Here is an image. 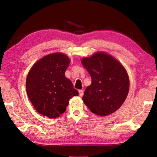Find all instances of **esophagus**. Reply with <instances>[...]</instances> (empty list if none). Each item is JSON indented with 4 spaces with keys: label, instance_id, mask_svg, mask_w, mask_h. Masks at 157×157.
<instances>
[{
    "label": "esophagus",
    "instance_id": "obj_1",
    "mask_svg": "<svg viewBox=\"0 0 157 157\" xmlns=\"http://www.w3.org/2000/svg\"><path fill=\"white\" fill-rule=\"evenodd\" d=\"M79 94L80 97H82L83 95V90H82V89H81V90H79Z\"/></svg>",
    "mask_w": 157,
    "mask_h": 157
}]
</instances>
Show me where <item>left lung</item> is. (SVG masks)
Masks as SVG:
<instances>
[{
  "mask_svg": "<svg viewBox=\"0 0 157 157\" xmlns=\"http://www.w3.org/2000/svg\"><path fill=\"white\" fill-rule=\"evenodd\" d=\"M82 64L91 77V84L82 98L91 113L103 116L119 109L129 92L126 70L113 56L98 52L83 58Z\"/></svg>",
  "mask_w": 157,
  "mask_h": 157,
  "instance_id": "1",
  "label": "left lung"
}]
</instances>
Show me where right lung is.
Listing matches in <instances>:
<instances>
[{"label": "right lung", "mask_w": 157, "mask_h": 157, "mask_svg": "<svg viewBox=\"0 0 157 157\" xmlns=\"http://www.w3.org/2000/svg\"><path fill=\"white\" fill-rule=\"evenodd\" d=\"M69 58L56 52L38 60L29 70L26 79V91L39 114L56 118L64 113L69 100L78 95L72 83L66 78Z\"/></svg>", "instance_id": "1"}]
</instances>
